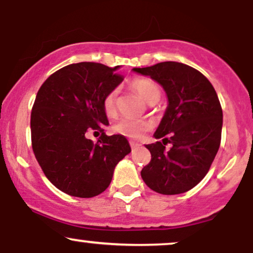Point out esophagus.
Instances as JSON below:
<instances>
[{"label":"esophagus","mask_w":253,"mask_h":253,"mask_svg":"<svg viewBox=\"0 0 253 253\" xmlns=\"http://www.w3.org/2000/svg\"><path fill=\"white\" fill-rule=\"evenodd\" d=\"M129 145H130V147H132V149H138L139 146H141L140 144H139V143H135V141H130Z\"/></svg>","instance_id":"34e87169"}]
</instances>
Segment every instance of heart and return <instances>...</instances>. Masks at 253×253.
Returning <instances> with one entry per match:
<instances>
[{"label": "heart", "instance_id": "1", "mask_svg": "<svg viewBox=\"0 0 253 253\" xmlns=\"http://www.w3.org/2000/svg\"><path fill=\"white\" fill-rule=\"evenodd\" d=\"M130 88L138 92L147 103H156L161 98V88L157 83L149 78H135L130 82ZM119 106V91L117 89L112 90L103 100V108L109 118L117 115ZM152 128V123L146 119H121L114 125V130L118 134L130 139L141 138L145 133Z\"/></svg>", "mask_w": 253, "mask_h": 253}]
</instances>
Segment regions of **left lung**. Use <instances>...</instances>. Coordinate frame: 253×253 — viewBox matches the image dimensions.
Masks as SVG:
<instances>
[{
  "instance_id": "1",
  "label": "left lung",
  "mask_w": 253,
  "mask_h": 253,
  "mask_svg": "<svg viewBox=\"0 0 253 253\" xmlns=\"http://www.w3.org/2000/svg\"><path fill=\"white\" fill-rule=\"evenodd\" d=\"M133 71L161 84L169 101L155 133L162 141L146 145L151 162L141 178L163 195L185 193L207 175L221 141L222 109L215 89L201 72L182 63L163 62ZM168 142L173 145L169 151L165 150Z\"/></svg>"
}]
</instances>
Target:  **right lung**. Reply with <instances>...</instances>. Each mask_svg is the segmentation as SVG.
Returning <instances> with one entry per match:
<instances>
[{
  "label": "right lung",
  "mask_w": 253,
  "mask_h": 253,
  "mask_svg": "<svg viewBox=\"0 0 253 253\" xmlns=\"http://www.w3.org/2000/svg\"><path fill=\"white\" fill-rule=\"evenodd\" d=\"M118 66L70 64L52 74L38 91L31 114L32 147L54 187L68 195L94 197L108 188L115 167L130 152L121 134L106 135L103 100L124 81ZM100 130L97 143L86 133Z\"/></svg>",
  "instance_id": "right-lung-1"
}]
</instances>
